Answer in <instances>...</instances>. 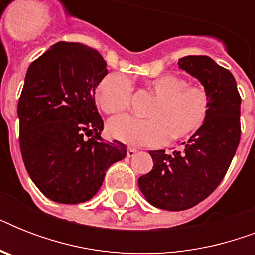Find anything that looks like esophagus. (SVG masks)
<instances>
[{"mask_svg":"<svg viewBox=\"0 0 255 255\" xmlns=\"http://www.w3.org/2000/svg\"><path fill=\"white\" fill-rule=\"evenodd\" d=\"M136 152H137V151H136L135 148H128V149H127L128 157H132V156H135Z\"/></svg>","mask_w":255,"mask_h":255,"instance_id":"34e87169","label":"esophagus"}]
</instances>
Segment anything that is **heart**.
Segmentation results:
<instances>
[{
    "mask_svg": "<svg viewBox=\"0 0 255 255\" xmlns=\"http://www.w3.org/2000/svg\"><path fill=\"white\" fill-rule=\"evenodd\" d=\"M149 88L159 99L148 119L131 115L112 118L107 132L112 139L129 145L156 147L169 139H181L198 131L205 123L210 99L202 86H190L184 78L165 74L149 82ZM131 79L112 73L100 79L95 88V100L106 114L127 110L132 98Z\"/></svg>",
    "mask_w": 255,
    "mask_h": 255,
    "instance_id": "b5f03b06",
    "label": "heart"
}]
</instances>
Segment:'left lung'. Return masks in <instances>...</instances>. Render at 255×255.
<instances>
[{"label": "left lung", "mask_w": 255, "mask_h": 255, "mask_svg": "<svg viewBox=\"0 0 255 255\" xmlns=\"http://www.w3.org/2000/svg\"><path fill=\"white\" fill-rule=\"evenodd\" d=\"M177 65L204 86L209 112L181 149L149 151L153 168L137 181L151 205L172 212L193 208L220 185L241 137V98L229 70L204 55H188Z\"/></svg>", "instance_id": "8db88e82"}]
</instances>
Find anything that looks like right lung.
<instances>
[{"label":"right lung","instance_id":"1","mask_svg":"<svg viewBox=\"0 0 255 255\" xmlns=\"http://www.w3.org/2000/svg\"><path fill=\"white\" fill-rule=\"evenodd\" d=\"M106 66L96 50L58 42L26 73L17 110L22 159L38 189L59 204L88 201L106 170L127 156L124 144L100 136L94 95Z\"/></svg>","mask_w":255,"mask_h":255}]
</instances>
